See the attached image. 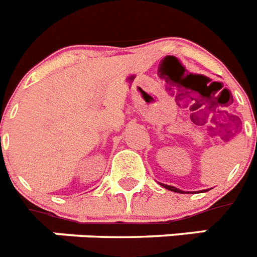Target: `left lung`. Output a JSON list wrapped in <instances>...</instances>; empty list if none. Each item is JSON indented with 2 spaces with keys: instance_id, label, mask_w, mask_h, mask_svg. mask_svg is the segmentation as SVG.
<instances>
[{
  "instance_id": "left-lung-1",
  "label": "left lung",
  "mask_w": 257,
  "mask_h": 257,
  "mask_svg": "<svg viewBox=\"0 0 257 257\" xmlns=\"http://www.w3.org/2000/svg\"><path fill=\"white\" fill-rule=\"evenodd\" d=\"M161 185H162V187H165V188L170 189V191H172V192H178V193H185L184 191H182V189H178V188H176V187H172V185L162 184V183H161ZM206 191H208V189H206Z\"/></svg>"
}]
</instances>
